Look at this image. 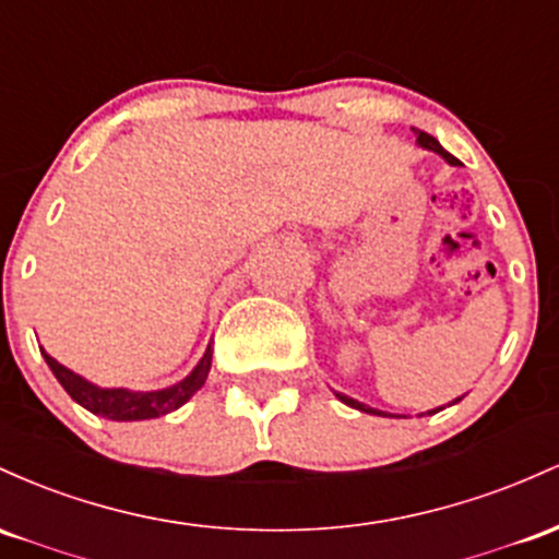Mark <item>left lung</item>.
<instances>
[{
    "instance_id": "left-lung-1",
    "label": "left lung",
    "mask_w": 559,
    "mask_h": 559,
    "mask_svg": "<svg viewBox=\"0 0 559 559\" xmlns=\"http://www.w3.org/2000/svg\"><path fill=\"white\" fill-rule=\"evenodd\" d=\"M415 134H417V142H419V147H425V150H432V153H438V155H441V158H443V160H447V163H451V166H462V163H460V160H456V158H454V155H451V153H447V150H443V147H441V144H438V140H436V136L425 134V131H419V129H415ZM335 396H337V399H341V401H343V404L354 406V409H359V412H367V415H385V412H380V409H372V406L361 404V401H356V399H348V396H346V393H335ZM456 401H460V399H456ZM456 401H454V404H456ZM438 409H441V406H438ZM438 409H432V412H428V415H436V412H438Z\"/></svg>"
}]
</instances>
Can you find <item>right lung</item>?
<instances>
[{
    "instance_id": "obj_1",
    "label": "right lung",
    "mask_w": 559,
    "mask_h": 559,
    "mask_svg": "<svg viewBox=\"0 0 559 559\" xmlns=\"http://www.w3.org/2000/svg\"><path fill=\"white\" fill-rule=\"evenodd\" d=\"M44 361L49 364L52 374L68 391L76 404L90 409L92 415L116 419V423H134V419H155L168 415V412L179 409L181 404H187L200 388L205 385V378L211 372V346L205 348L203 359L198 361V367L187 374L185 380H179L177 385L163 388V391H127V388H97L94 382L84 380L81 374L71 372L68 367H62L60 361H55L47 350L41 348Z\"/></svg>"
}]
</instances>
